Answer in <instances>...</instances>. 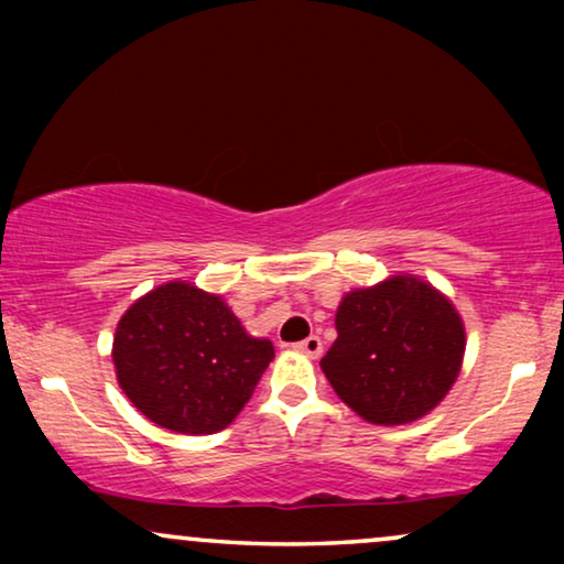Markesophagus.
<instances>
[{"label":"esophagus","mask_w":564,"mask_h":564,"mask_svg":"<svg viewBox=\"0 0 564 564\" xmlns=\"http://www.w3.org/2000/svg\"><path fill=\"white\" fill-rule=\"evenodd\" d=\"M295 349H297L300 354H305V357L318 359L321 354H323V341H321V336H307L305 341L295 344Z\"/></svg>","instance_id":"34e87169"}]
</instances>
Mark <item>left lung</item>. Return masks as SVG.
Wrapping results in <instances>:
<instances>
[{"instance_id": "obj_1", "label": "left lung", "mask_w": 564, "mask_h": 564, "mask_svg": "<svg viewBox=\"0 0 564 564\" xmlns=\"http://www.w3.org/2000/svg\"><path fill=\"white\" fill-rule=\"evenodd\" d=\"M338 338L321 359L336 395L377 426L429 415L457 382L465 323L452 300L413 274L346 292Z\"/></svg>"}]
</instances>
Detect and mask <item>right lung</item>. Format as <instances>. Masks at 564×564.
I'll list each match as a JSON object with an SVG mask.
<instances>
[{
  "mask_svg": "<svg viewBox=\"0 0 564 564\" xmlns=\"http://www.w3.org/2000/svg\"><path fill=\"white\" fill-rule=\"evenodd\" d=\"M274 359L226 300L166 282L122 313L112 338L118 384L145 419L176 434H215L249 403Z\"/></svg>",
  "mask_w": 564,
  "mask_h": 564,
  "instance_id": "right-lung-1",
  "label": "right lung"
}]
</instances>
